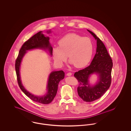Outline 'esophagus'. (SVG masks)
I'll return each mask as SVG.
<instances>
[{
    "instance_id": "34e87169",
    "label": "esophagus",
    "mask_w": 131,
    "mask_h": 131,
    "mask_svg": "<svg viewBox=\"0 0 131 131\" xmlns=\"http://www.w3.org/2000/svg\"><path fill=\"white\" fill-rule=\"evenodd\" d=\"M71 74H72V73H71V72H68V73H67V75H68V76H70V75H71Z\"/></svg>"
}]
</instances>
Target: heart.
<instances>
[{"label":"heart","instance_id":"1","mask_svg":"<svg viewBox=\"0 0 131 131\" xmlns=\"http://www.w3.org/2000/svg\"><path fill=\"white\" fill-rule=\"evenodd\" d=\"M58 44L59 47L53 48L52 53L54 60L59 65L67 60L68 54L70 62L78 68L87 65L92 58L93 45L88 37L69 34L60 39Z\"/></svg>","mask_w":131,"mask_h":131}]
</instances>
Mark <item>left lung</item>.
<instances>
[{
    "mask_svg": "<svg viewBox=\"0 0 131 131\" xmlns=\"http://www.w3.org/2000/svg\"><path fill=\"white\" fill-rule=\"evenodd\" d=\"M87 31L97 40L96 54L90 64L75 72L74 76L79 81L77 90L79 96L84 101L90 102L103 96L110 86L113 62L102 41L92 32ZM94 73L99 74L100 79L95 86L91 87L88 83V78Z\"/></svg>",
    "mask_w": 131,
    "mask_h": 131,
    "instance_id": "obj_1",
    "label": "left lung"
}]
</instances>
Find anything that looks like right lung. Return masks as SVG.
Segmentation results:
<instances>
[{
  "label": "right lung",
  "instance_id": "add662e5",
  "mask_svg": "<svg viewBox=\"0 0 131 131\" xmlns=\"http://www.w3.org/2000/svg\"><path fill=\"white\" fill-rule=\"evenodd\" d=\"M41 32L40 31L37 33L23 44L19 50L18 56L15 61V68L19 86L24 94L30 99L35 102L44 104H48L52 102L56 95L59 82L64 79V77L63 71H52L50 74L47 86L48 93L46 95L40 97L35 96L27 91L22 84L19 73L21 62L27 51L33 49H48L51 54H52V48L49 43L50 39L48 37H45Z\"/></svg>",
  "mask_w": 131,
  "mask_h": 131
}]
</instances>
